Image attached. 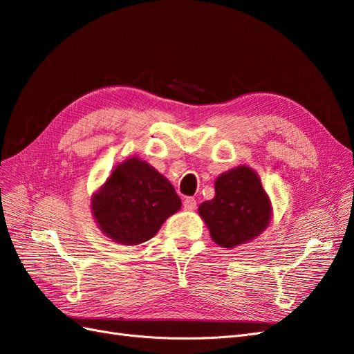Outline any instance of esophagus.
I'll use <instances>...</instances> for the list:
<instances>
[{
	"label": "esophagus",
	"instance_id": "34e87169",
	"mask_svg": "<svg viewBox=\"0 0 354 354\" xmlns=\"http://www.w3.org/2000/svg\"><path fill=\"white\" fill-rule=\"evenodd\" d=\"M183 207L186 211H195L196 208V201L194 198H186L183 202Z\"/></svg>",
	"mask_w": 354,
	"mask_h": 354
}]
</instances>
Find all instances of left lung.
Here are the masks:
<instances>
[{
	"label": "left lung",
	"mask_w": 354,
	"mask_h": 354,
	"mask_svg": "<svg viewBox=\"0 0 354 354\" xmlns=\"http://www.w3.org/2000/svg\"><path fill=\"white\" fill-rule=\"evenodd\" d=\"M214 189L216 196L202 202L198 212L212 241L221 248L251 242L269 227L272 201L251 167L239 165L220 174Z\"/></svg>",
	"instance_id": "8db88e82"
}]
</instances>
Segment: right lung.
I'll list each match as a JSON object with an SVG mask.
<instances>
[{
    "instance_id": "add662e5",
    "label": "right lung",
    "mask_w": 354,
    "mask_h": 354,
    "mask_svg": "<svg viewBox=\"0 0 354 354\" xmlns=\"http://www.w3.org/2000/svg\"><path fill=\"white\" fill-rule=\"evenodd\" d=\"M97 227L112 242L133 246L153 238L181 208L173 185L151 164L131 156L118 164L91 196Z\"/></svg>"
}]
</instances>
